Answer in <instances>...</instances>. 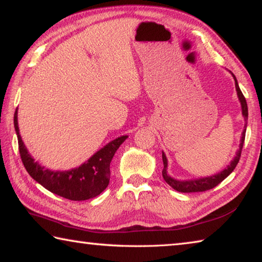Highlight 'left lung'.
<instances>
[{"label": "left lung", "mask_w": 262, "mask_h": 262, "mask_svg": "<svg viewBox=\"0 0 262 262\" xmlns=\"http://www.w3.org/2000/svg\"><path fill=\"white\" fill-rule=\"evenodd\" d=\"M233 76V73H231ZM233 79H235V85H236V91H237V95L238 99L241 101V105H242V114L244 116V121H245V125H244V131L242 134V139H241V144H239V149L237 150V154L235 159L232 160L230 164L224 169L223 171L216 173V175L209 176V177H204V178H198V180H189V181H177L175 178H172L168 175L167 168H168V160L166 158V154L162 152V161H163V170H162V176L163 180L166 181L169 185H170L173 190H176L178 192H183V193H191V192H204L213 189L216 185H219L223 180L230 175V173L233 171V169L236 168V166L239 162L241 159V154H242V149H243V145H244L245 141V132H246V126H247V117H249V110H247V103L246 100L243 95L242 91L238 86V82L236 77L233 76Z\"/></svg>", "instance_id": "8db88e82"}]
</instances>
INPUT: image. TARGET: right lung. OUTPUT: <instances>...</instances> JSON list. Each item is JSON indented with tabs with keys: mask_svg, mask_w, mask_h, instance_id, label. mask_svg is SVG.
Segmentation results:
<instances>
[{
	"mask_svg": "<svg viewBox=\"0 0 262 262\" xmlns=\"http://www.w3.org/2000/svg\"><path fill=\"white\" fill-rule=\"evenodd\" d=\"M17 109L13 116V124L18 138V147L23 164L26 171L35 182L42 185L45 189L63 198L75 201L92 199L105 190L110 180V162L127 136L118 137L103 148L98 150L80 167L68 171H55L41 167L31 157L29 150L23 143L18 127Z\"/></svg>",
	"mask_w": 262,
	"mask_h": 262,
	"instance_id": "add662e5",
	"label": "right lung"
}]
</instances>
